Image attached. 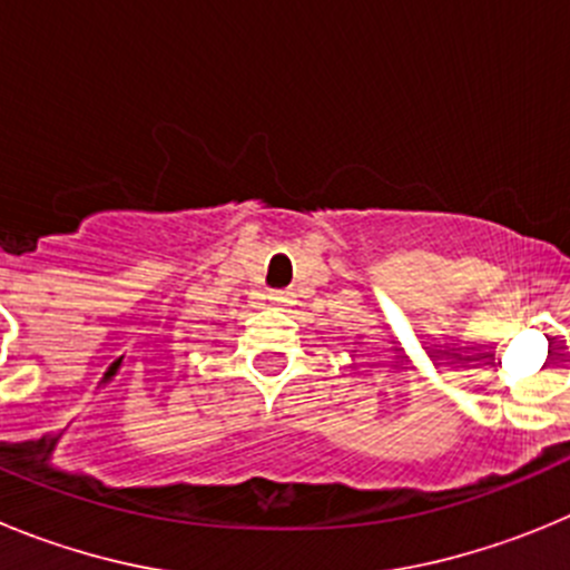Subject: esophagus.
<instances>
[{"label": "esophagus", "instance_id": "obj_1", "mask_svg": "<svg viewBox=\"0 0 570 570\" xmlns=\"http://www.w3.org/2000/svg\"><path fill=\"white\" fill-rule=\"evenodd\" d=\"M271 299H276V302H288V296H285V294H274V296H271Z\"/></svg>", "mask_w": 570, "mask_h": 570}]
</instances>
